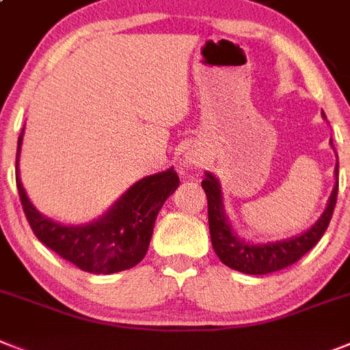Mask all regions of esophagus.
Instances as JSON below:
<instances>
[{
    "label": "esophagus",
    "mask_w": 350,
    "mask_h": 350,
    "mask_svg": "<svg viewBox=\"0 0 350 350\" xmlns=\"http://www.w3.org/2000/svg\"><path fill=\"white\" fill-rule=\"evenodd\" d=\"M201 165V157L199 154H193V152H190V154H187L185 157V167H189V169H196V167Z\"/></svg>",
    "instance_id": "obj_1"
}]
</instances>
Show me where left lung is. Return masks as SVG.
<instances>
[{
    "mask_svg": "<svg viewBox=\"0 0 350 350\" xmlns=\"http://www.w3.org/2000/svg\"><path fill=\"white\" fill-rule=\"evenodd\" d=\"M322 116H324V111H322ZM331 146H333V142H331ZM334 174H336V185H334L329 201H327V208L310 230L288 240L252 245V243H245L243 240H240L231 230L230 222L224 215L220 183L217 181L215 176L206 172V178L202 180L201 185L208 199V224H210L211 245H213V251L217 252L220 261L230 269L239 270L243 274L263 275L275 272V270L286 269L297 260H301L310 249L315 247L317 242L322 239V234L325 233L331 222L334 204H336V196H338V161H336Z\"/></svg>",
    "mask_w": 350,
    "mask_h": 350,
    "instance_id": "obj_1",
    "label": "left lung"
}]
</instances>
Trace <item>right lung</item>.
I'll return each instance as SVG.
<instances>
[{
  "label": "right lung",
  "instance_id": "add662e5",
  "mask_svg": "<svg viewBox=\"0 0 350 350\" xmlns=\"http://www.w3.org/2000/svg\"><path fill=\"white\" fill-rule=\"evenodd\" d=\"M23 131L17 140L16 183L21 204L35 237L58 256L92 274H113L142 261L151 242L158 211L180 185L174 169L170 167L165 172L137 181L101 219L90 224L62 226L39 213L23 189L19 178Z\"/></svg>",
  "mask_w": 350,
  "mask_h": 350
}]
</instances>
